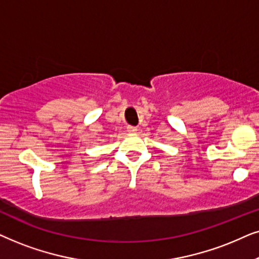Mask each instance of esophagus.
<instances>
[{
  "mask_svg": "<svg viewBox=\"0 0 259 259\" xmlns=\"http://www.w3.org/2000/svg\"><path fill=\"white\" fill-rule=\"evenodd\" d=\"M127 132L129 133H136L137 132V127L133 126V125H127Z\"/></svg>",
  "mask_w": 259,
  "mask_h": 259,
  "instance_id": "esophagus-1",
  "label": "esophagus"
}]
</instances>
